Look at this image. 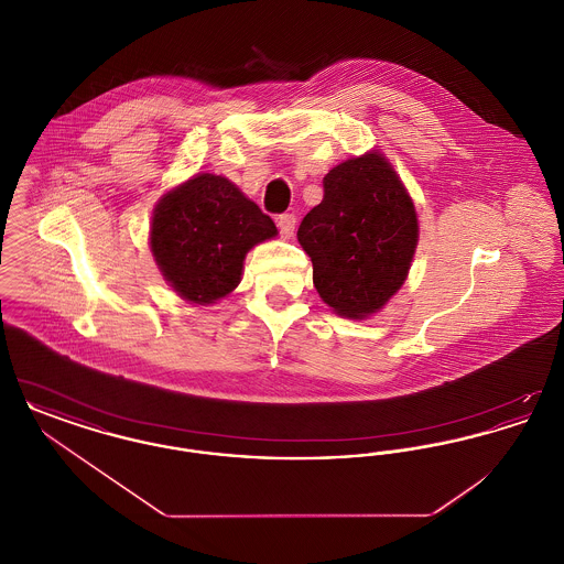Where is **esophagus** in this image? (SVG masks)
<instances>
[{"label":"esophagus","instance_id":"34e87169","mask_svg":"<svg viewBox=\"0 0 564 564\" xmlns=\"http://www.w3.org/2000/svg\"><path fill=\"white\" fill-rule=\"evenodd\" d=\"M276 226L283 239H292L295 230V217L292 214H283L276 217Z\"/></svg>","mask_w":564,"mask_h":564}]
</instances>
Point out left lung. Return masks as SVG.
<instances>
[{"label": "left lung", "instance_id": "1", "mask_svg": "<svg viewBox=\"0 0 564 564\" xmlns=\"http://www.w3.org/2000/svg\"><path fill=\"white\" fill-rule=\"evenodd\" d=\"M313 283L340 317L368 319L402 290L419 245V215L389 159L370 150L323 177V200L297 228Z\"/></svg>", "mask_w": 564, "mask_h": 564}]
</instances>
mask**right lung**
<instances>
[{
    "label": "right lung",
    "mask_w": 564,
    "mask_h": 564,
    "mask_svg": "<svg viewBox=\"0 0 564 564\" xmlns=\"http://www.w3.org/2000/svg\"><path fill=\"white\" fill-rule=\"evenodd\" d=\"M276 235L274 221L237 184L196 173L159 198L150 249L173 292L209 306L237 290L247 253Z\"/></svg>",
    "instance_id": "obj_1"
}]
</instances>
